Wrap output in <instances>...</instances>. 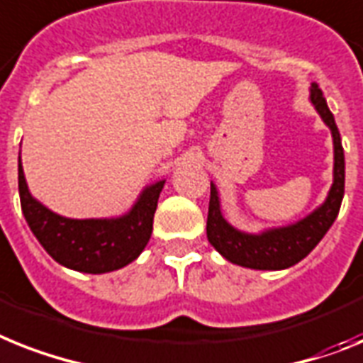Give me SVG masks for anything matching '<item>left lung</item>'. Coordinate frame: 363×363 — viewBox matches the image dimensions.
<instances>
[{"label": "left lung", "mask_w": 363, "mask_h": 363, "mask_svg": "<svg viewBox=\"0 0 363 363\" xmlns=\"http://www.w3.org/2000/svg\"><path fill=\"white\" fill-rule=\"evenodd\" d=\"M310 98L334 137V184L328 193V199L321 208L301 223L287 226V228L269 230L262 235H248V233L238 232L224 220L220 206H218L217 189L211 185L208 226H206L208 239L218 252L235 265L259 269V271L291 267L317 247V242L325 238V233L328 232L340 213L341 200L345 193V155L341 146L340 130L334 121V115L326 106L323 91L315 83L311 86Z\"/></svg>", "instance_id": "1"}]
</instances>
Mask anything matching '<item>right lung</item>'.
<instances>
[{
	"mask_svg": "<svg viewBox=\"0 0 363 363\" xmlns=\"http://www.w3.org/2000/svg\"><path fill=\"white\" fill-rule=\"evenodd\" d=\"M163 185L164 182H157L146 189L124 217L76 220L55 215L33 199L23 178L22 163H18L20 203L35 238L57 263L91 274L116 271L145 250Z\"/></svg>",
	"mask_w": 363,
	"mask_h": 363,
	"instance_id": "right-lung-1",
	"label": "right lung"
}]
</instances>
